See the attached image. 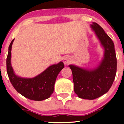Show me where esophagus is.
<instances>
[{
	"instance_id": "obj_1",
	"label": "esophagus",
	"mask_w": 124,
	"mask_h": 124,
	"mask_svg": "<svg viewBox=\"0 0 124 124\" xmlns=\"http://www.w3.org/2000/svg\"><path fill=\"white\" fill-rule=\"evenodd\" d=\"M71 62H72L71 58L69 57V56H66V57L64 58L63 62L65 64H69L71 63Z\"/></svg>"
}]
</instances>
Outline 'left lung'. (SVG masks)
<instances>
[{"mask_svg": "<svg viewBox=\"0 0 124 124\" xmlns=\"http://www.w3.org/2000/svg\"><path fill=\"white\" fill-rule=\"evenodd\" d=\"M91 26L105 49L103 59L94 70H87L69 65L72 72L75 93L80 98L90 100L109 91L117 71V58L112 39L97 23L93 22Z\"/></svg>", "mask_w": 124, "mask_h": 124, "instance_id": "8db88e82", "label": "left lung"}]
</instances>
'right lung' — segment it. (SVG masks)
Listing matches in <instances>:
<instances>
[{"mask_svg":"<svg viewBox=\"0 0 124 124\" xmlns=\"http://www.w3.org/2000/svg\"><path fill=\"white\" fill-rule=\"evenodd\" d=\"M14 40L9 45L6 60L7 72L11 83L18 93L27 98L37 101L48 99L53 93L56 78L64 67V63L61 62L51 65L33 78L18 77L15 75L11 65V50Z\"/></svg>","mask_w":124,"mask_h":124,"instance_id":"add662e5","label":"right lung"}]
</instances>
